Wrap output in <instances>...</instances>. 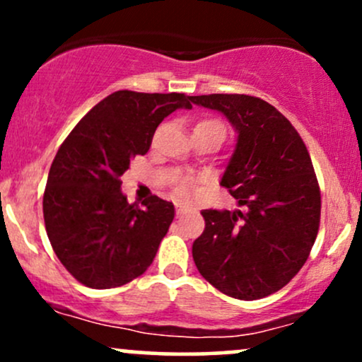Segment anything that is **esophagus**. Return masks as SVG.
Returning <instances> with one entry per match:
<instances>
[{
    "instance_id": "34e87169",
    "label": "esophagus",
    "mask_w": 362,
    "mask_h": 362,
    "mask_svg": "<svg viewBox=\"0 0 362 362\" xmlns=\"http://www.w3.org/2000/svg\"><path fill=\"white\" fill-rule=\"evenodd\" d=\"M190 207H187V206H180V204H177V214L178 216H182V214H185V213H190Z\"/></svg>"
}]
</instances>
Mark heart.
I'll use <instances>...</instances> for the list:
<instances>
[{
    "mask_svg": "<svg viewBox=\"0 0 362 362\" xmlns=\"http://www.w3.org/2000/svg\"><path fill=\"white\" fill-rule=\"evenodd\" d=\"M207 126H221V122H218V120H214V119H202V120H199L197 124H195V127H207ZM175 194L180 199H190V197H192V194H194L192 182H190L189 178H182V180H178L177 185H175Z\"/></svg>",
    "mask_w": 362,
    "mask_h": 362,
    "instance_id": "b5f03b06",
    "label": "heart"
}]
</instances>
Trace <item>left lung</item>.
Returning a JSON list of instances; mask_svg holds the SVG:
<instances>
[{"mask_svg":"<svg viewBox=\"0 0 362 362\" xmlns=\"http://www.w3.org/2000/svg\"><path fill=\"white\" fill-rule=\"evenodd\" d=\"M236 131L221 185L245 207L204 209L206 228L192 245L195 267L236 300L269 296L300 272L320 226V187L308 149L276 107L250 95H199Z\"/></svg>","mask_w":362,"mask_h":362,"instance_id":"left-lung-1","label":"left lung"}]
</instances>
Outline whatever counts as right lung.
I'll return each mask as SVG.
<instances>
[{"label":"right lung","mask_w":362,"mask_h":362,"mask_svg":"<svg viewBox=\"0 0 362 362\" xmlns=\"http://www.w3.org/2000/svg\"><path fill=\"white\" fill-rule=\"evenodd\" d=\"M190 98L119 90L61 144L44 192L45 231L57 259L81 284L119 288L151 265L175 209L156 195L141 207L129 204L120 177L131 158L146 155L161 120L192 109Z\"/></svg>","instance_id":"1"}]
</instances>
